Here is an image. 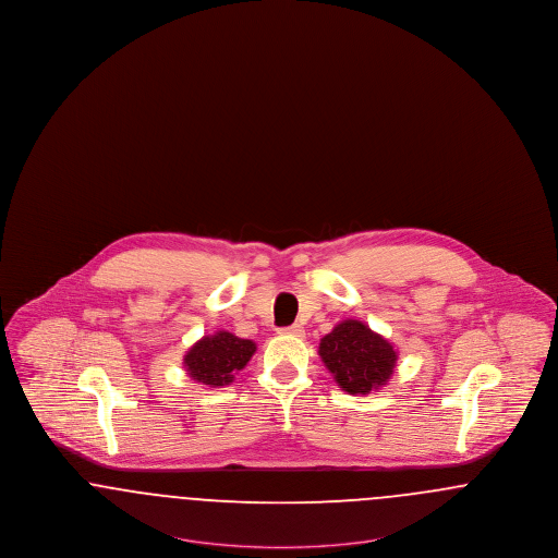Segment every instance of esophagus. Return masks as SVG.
<instances>
[{
    "instance_id": "esophagus-1",
    "label": "esophagus",
    "mask_w": 558,
    "mask_h": 558,
    "mask_svg": "<svg viewBox=\"0 0 558 558\" xmlns=\"http://www.w3.org/2000/svg\"><path fill=\"white\" fill-rule=\"evenodd\" d=\"M282 335H291V337H296V339H303L305 337V328L301 324H292V326L282 328Z\"/></svg>"
}]
</instances>
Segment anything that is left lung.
<instances>
[{
    "mask_svg": "<svg viewBox=\"0 0 558 558\" xmlns=\"http://www.w3.org/2000/svg\"><path fill=\"white\" fill-rule=\"evenodd\" d=\"M324 366L351 396H368L387 385L396 371L398 351L360 319H343L318 349Z\"/></svg>",
    "mask_w": 558,
    "mask_h": 558,
    "instance_id": "1",
    "label": "left lung"
}]
</instances>
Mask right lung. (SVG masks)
I'll return each instance as SVG.
<instances>
[{
    "mask_svg": "<svg viewBox=\"0 0 558 558\" xmlns=\"http://www.w3.org/2000/svg\"><path fill=\"white\" fill-rule=\"evenodd\" d=\"M257 345L248 339H240L228 330H217L190 347L184 355V366L192 380L207 387H226L234 383Z\"/></svg>",
    "mask_w": 558,
    "mask_h": 558,
    "instance_id": "add662e5",
    "label": "right lung"
}]
</instances>
